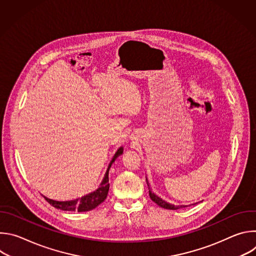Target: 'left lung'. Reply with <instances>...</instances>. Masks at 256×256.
Masks as SVG:
<instances>
[{
  "mask_svg": "<svg viewBox=\"0 0 256 256\" xmlns=\"http://www.w3.org/2000/svg\"><path fill=\"white\" fill-rule=\"evenodd\" d=\"M146 181H147V184H148V186H149V196H150L151 200H152L155 204H157L159 206L164 208H166V210H178V208H186V206H184V204L175 206V204H170V202H168L162 200L160 196H158L156 194H154V192H152V190H151V188H150V186H149V182H148V179H147V178H146Z\"/></svg>",
  "mask_w": 256,
  "mask_h": 256,
  "instance_id": "8db88e82",
  "label": "left lung"
}]
</instances>
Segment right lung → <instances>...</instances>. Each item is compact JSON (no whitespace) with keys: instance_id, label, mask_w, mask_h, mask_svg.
Here are the masks:
<instances>
[{"instance_id":"add662e5","label":"right lung","mask_w":256,"mask_h":256,"mask_svg":"<svg viewBox=\"0 0 256 256\" xmlns=\"http://www.w3.org/2000/svg\"><path fill=\"white\" fill-rule=\"evenodd\" d=\"M124 153V148L120 147L116 155L114 156L112 160L110 161L108 165V168L106 170V173L104 175V178L101 182V184L99 186V188L91 192L88 194L80 198H76L72 200H66V202H58V200H50L44 196H42L48 202H50V204H52V206H54L56 208H60L62 210H68V212H88L91 210L93 208H95L96 206H98L101 202H103L105 200V198H107L108 194V190H109V179H108V172L109 169H110L112 163L116 161V159Z\"/></svg>"}]
</instances>
